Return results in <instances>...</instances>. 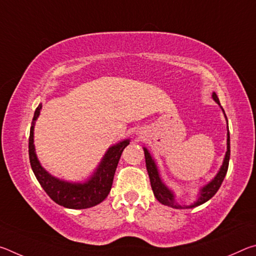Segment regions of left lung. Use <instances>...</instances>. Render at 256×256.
Returning <instances> with one entry per match:
<instances>
[{
  "mask_svg": "<svg viewBox=\"0 0 256 256\" xmlns=\"http://www.w3.org/2000/svg\"><path fill=\"white\" fill-rule=\"evenodd\" d=\"M212 98H214V100L220 105L219 98H218V96H216V92L212 94ZM144 150L146 170H148L151 188H152L156 198H157V200L160 203H162V204H164V206L174 208V209H182L183 206H180V204H177V203L175 202L174 194H172L170 190L167 188V186L162 183V180H160L158 170H157V166H156V164L152 160V158H151V156L148 152V150H146V148H144ZM229 157H230V138H229V132H228L227 152H226V156H224V164H222V168H220L219 172L216 174V176L210 182L209 184L206 185L204 188H201L200 196H198V201L194 203L193 206H185V208H192V206H200V204H202V203H204L208 200H210V198L214 196V194L216 193V190H218L220 186H222V180L224 178V176H226V174H227L228 164H229Z\"/></svg>",
  "mask_w": 256,
  "mask_h": 256,
  "instance_id": "left-lung-1",
  "label": "left lung"
}]
</instances>
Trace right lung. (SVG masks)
I'll return each instance as SVG.
<instances>
[{
  "instance_id": "obj_1",
  "label": "right lung",
  "mask_w": 256,
  "mask_h": 256,
  "mask_svg": "<svg viewBox=\"0 0 256 256\" xmlns=\"http://www.w3.org/2000/svg\"><path fill=\"white\" fill-rule=\"evenodd\" d=\"M40 110L42 105H38L34 110V122L40 116ZM128 144V140H124L110 146L92 178L84 184H72L55 178L42 167L34 152L32 123L29 136V160L37 180L52 200L68 209H86L99 204L110 194L120 154Z\"/></svg>"
}]
</instances>
